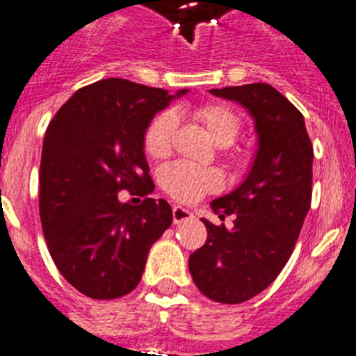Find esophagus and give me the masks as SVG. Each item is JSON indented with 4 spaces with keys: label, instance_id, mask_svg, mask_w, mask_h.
<instances>
[{
    "label": "esophagus",
    "instance_id": "34e87169",
    "mask_svg": "<svg viewBox=\"0 0 356 356\" xmlns=\"http://www.w3.org/2000/svg\"><path fill=\"white\" fill-rule=\"evenodd\" d=\"M192 218H193V214L190 213L188 209H185V207H181V206H173V221H175V225L183 223V221H188V220H192Z\"/></svg>",
    "mask_w": 356,
    "mask_h": 356
}]
</instances>
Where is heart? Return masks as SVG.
<instances>
[{
  "instance_id": "b5f03b06",
  "label": "heart",
  "mask_w": 356,
  "mask_h": 356,
  "mask_svg": "<svg viewBox=\"0 0 356 356\" xmlns=\"http://www.w3.org/2000/svg\"><path fill=\"white\" fill-rule=\"evenodd\" d=\"M192 115L206 128L218 147H230L241 133V118L230 107L221 104H204L192 111ZM178 118L166 108L152 118L143 135L145 152L154 159H164L173 150ZM161 185L179 202H195L206 193L221 186V175L213 168H197L188 163H173L161 171Z\"/></svg>"
}]
</instances>
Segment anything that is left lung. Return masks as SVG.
I'll return each mask as SVG.
<instances>
[{
	"label": "left lung",
	"instance_id": "obj_1",
	"mask_svg": "<svg viewBox=\"0 0 356 356\" xmlns=\"http://www.w3.org/2000/svg\"><path fill=\"white\" fill-rule=\"evenodd\" d=\"M248 108L258 133V150L241 186L214 199L211 209L234 227L204 220L207 241L188 258L200 293L237 305L277 279L296 245L312 204L313 147L302 114L266 83L211 90Z\"/></svg>",
	"mask_w": 356,
	"mask_h": 356
}]
</instances>
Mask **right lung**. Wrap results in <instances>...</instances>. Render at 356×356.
<instances>
[{
    "instance_id": "1",
    "label": "right lung",
    "mask_w": 356,
    "mask_h": 356,
    "mask_svg": "<svg viewBox=\"0 0 356 356\" xmlns=\"http://www.w3.org/2000/svg\"><path fill=\"white\" fill-rule=\"evenodd\" d=\"M111 77L77 90L51 119L40 166V216L63 279L84 296L115 299L138 286L147 254L171 227L173 211L150 199L143 135L175 97ZM128 189L142 204L121 203Z\"/></svg>"
}]
</instances>
